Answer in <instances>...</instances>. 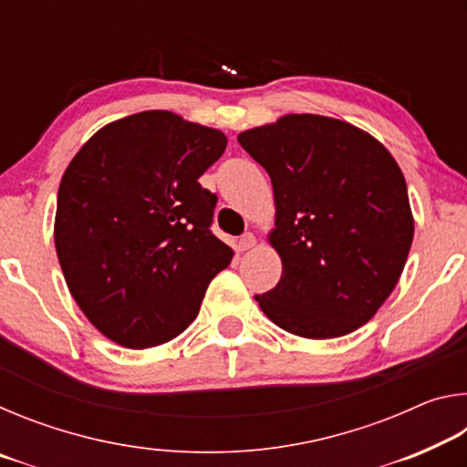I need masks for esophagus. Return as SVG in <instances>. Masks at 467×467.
<instances>
[{"instance_id": "1", "label": "esophagus", "mask_w": 467, "mask_h": 467, "mask_svg": "<svg viewBox=\"0 0 467 467\" xmlns=\"http://www.w3.org/2000/svg\"><path fill=\"white\" fill-rule=\"evenodd\" d=\"M255 236H253L251 233H244L243 236H241V239L239 241H236V249H239L241 253L243 251H249V249H253V247H255Z\"/></svg>"}]
</instances>
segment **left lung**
Segmentation results:
<instances>
[{
  "mask_svg": "<svg viewBox=\"0 0 467 467\" xmlns=\"http://www.w3.org/2000/svg\"><path fill=\"white\" fill-rule=\"evenodd\" d=\"M274 187L275 288L255 300L275 326L309 339L350 334L404 272L414 239L406 179L387 148L354 125L284 115L239 133Z\"/></svg>",
  "mask_w": 467,
  "mask_h": 467,
  "instance_id": "obj_1",
  "label": "left lung"
}]
</instances>
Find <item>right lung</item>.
Returning a JSON list of instances; mask_svg holds the SVG:
<instances>
[{
    "label": "right lung",
    "mask_w": 467,
    "mask_h": 467,
    "mask_svg": "<svg viewBox=\"0 0 467 467\" xmlns=\"http://www.w3.org/2000/svg\"><path fill=\"white\" fill-rule=\"evenodd\" d=\"M223 131L171 110L99 130L59 183L55 249L67 288L102 336L152 348L185 331L233 249L212 234L218 197L200 179Z\"/></svg>",
    "instance_id": "right-lung-1"
}]
</instances>
